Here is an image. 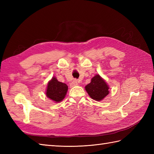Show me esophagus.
<instances>
[{"label": "esophagus", "mask_w": 154, "mask_h": 154, "mask_svg": "<svg viewBox=\"0 0 154 154\" xmlns=\"http://www.w3.org/2000/svg\"><path fill=\"white\" fill-rule=\"evenodd\" d=\"M79 83V81H78L77 79H74L73 81H72V83H71V87H73L74 86H76Z\"/></svg>", "instance_id": "34e87169"}]
</instances>
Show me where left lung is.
<instances>
[{"mask_svg": "<svg viewBox=\"0 0 154 154\" xmlns=\"http://www.w3.org/2000/svg\"><path fill=\"white\" fill-rule=\"evenodd\" d=\"M109 87L99 75L92 78L91 83L85 87V90L93 99L100 101L109 93Z\"/></svg>", "mask_w": 154, "mask_h": 154, "instance_id": "obj_1", "label": "left lung"}]
</instances>
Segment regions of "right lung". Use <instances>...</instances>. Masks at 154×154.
<instances>
[{
    "label": "right lung",
    "instance_id": "1",
    "mask_svg": "<svg viewBox=\"0 0 154 154\" xmlns=\"http://www.w3.org/2000/svg\"><path fill=\"white\" fill-rule=\"evenodd\" d=\"M68 90V87L65 83L58 81L55 77H53L48 83L46 95L52 100L60 102L64 99Z\"/></svg>",
    "mask_w": 154,
    "mask_h": 154
}]
</instances>
